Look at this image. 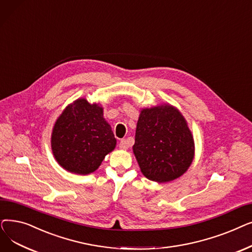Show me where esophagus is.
<instances>
[{"label": "esophagus", "instance_id": "obj_1", "mask_svg": "<svg viewBox=\"0 0 252 252\" xmlns=\"http://www.w3.org/2000/svg\"><path fill=\"white\" fill-rule=\"evenodd\" d=\"M119 148L122 150H127L129 148V142L127 139H122L121 142L119 143Z\"/></svg>", "mask_w": 252, "mask_h": 252}]
</instances>
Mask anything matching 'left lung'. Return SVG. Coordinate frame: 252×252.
I'll return each instance as SVG.
<instances>
[{
  "label": "left lung",
  "instance_id": "left-lung-1",
  "mask_svg": "<svg viewBox=\"0 0 252 252\" xmlns=\"http://www.w3.org/2000/svg\"><path fill=\"white\" fill-rule=\"evenodd\" d=\"M132 150L143 175L156 183H169L193 163L195 141L183 114L163 103L140 110Z\"/></svg>",
  "mask_w": 252,
  "mask_h": 252
}]
</instances>
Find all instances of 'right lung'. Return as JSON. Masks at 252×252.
Wrapping results in <instances>:
<instances>
[{
	"label": "right lung",
	"mask_w": 252,
	"mask_h": 252,
	"mask_svg": "<svg viewBox=\"0 0 252 252\" xmlns=\"http://www.w3.org/2000/svg\"><path fill=\"white\" fill-rule=\"evenodd\" d=\"M117 145L101 104L78 98L56 120L51 149L56 162L68 172L87 175L100 166Z\"/></svg>",
	"instance_id": "right-lung-1"
}]
</instances>
